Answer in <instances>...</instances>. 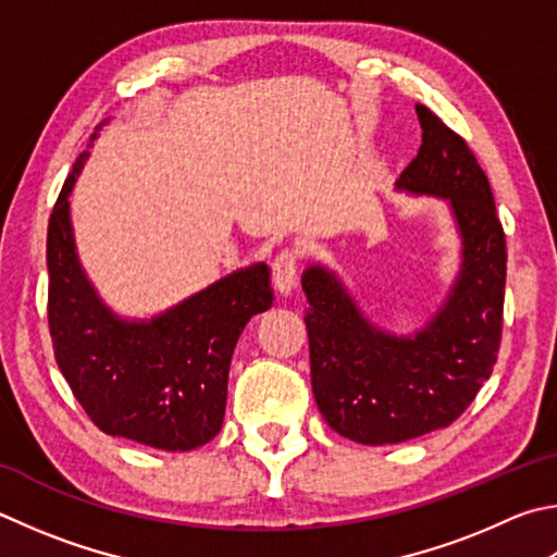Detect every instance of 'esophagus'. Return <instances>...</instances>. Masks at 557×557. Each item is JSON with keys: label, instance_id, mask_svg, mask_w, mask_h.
<instances>
[{"label": "esophagus", "instance_id": "obj_1", "mask_svg": "<svg viewBox=\"0 0 557 557\" xmlns=\"http://www.w3.org/2000/svg\"><path fill=\"white\" fill-rule=\"evenodd\" d=\"M297 265H299V256L297 250L292 248H282L275 260H272V285L280 292V295H289L297 285Z\"/></svg>", "mask_w": 557, "mask_h": 557}]
</instances>
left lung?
<instances>
[{
    "mask_svg": "<svg viewBox=\"0 0 557 557\" xmlns=\"http://www.w3.org/2000/svg\"><path fill=\"white\" fill-rule=\"evenodd\" d=\"M417 116L421 148L397 187L450 199L462 268L446 307L413 338H397L372 329L331 272L313 265L301 277L313 399L333 431L366 446L450 426L490 380L502 343L507 240L490 180L429 107L417 104Z\"/></svg>",
    "mask_w": 557,
    "mask_h": 557,
    "instance_id": "1",
    "label": "left lung"
}]
</instances>
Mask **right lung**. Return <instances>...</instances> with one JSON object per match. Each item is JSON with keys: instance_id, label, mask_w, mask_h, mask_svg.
Here are the masks:
<instances>
[{"instance_id": "1", "label": "right lung", "mask_w": 557, "mask_h": 557, "mask_svg": "<svg viewBox=\"0 0 557 557\" xmlns=\"http://www.w3.org/2000/svg\"><path fill=\"white\" fill-rule=\"evenodd\" d=\"M87 156L75 160L48 221L55 362L99 431L160 450L199 448L224 423L240 331L272 305L270 272L265 265L234 272L153 321L116 319L79 270L70 228L67 197Z\"/></svg>"}]
</instances>
